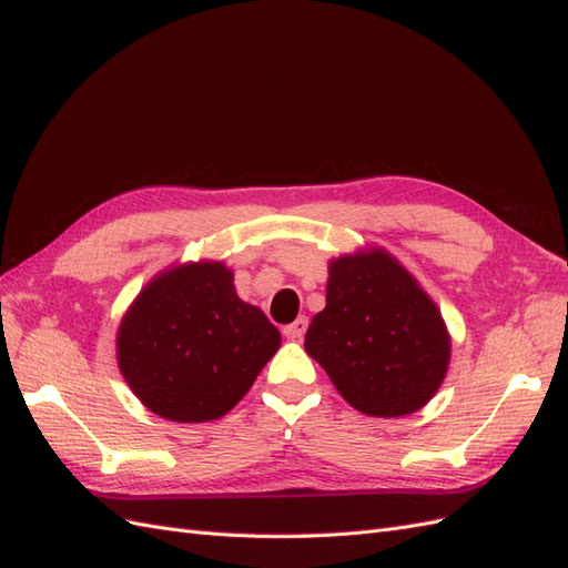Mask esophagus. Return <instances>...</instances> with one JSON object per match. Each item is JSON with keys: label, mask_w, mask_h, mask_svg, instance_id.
Segmentation results:
<instances>
[{"label": "esophagus", "mask_w": 568, "mask_h": 568, "mask_svg": "<svg viewBox=\"0 0 568 568\" xmlns=\"http://www.w3.org/2000/svg\"><path fill=\"white\" fill-rule=\"evenodd\" d=\"M306 329H308V317L301 315V317H296L294 323L284 325V335H286L288 339H301L303 335H306Z\"/></svg>", "instance_id": "1"}]
</instances>
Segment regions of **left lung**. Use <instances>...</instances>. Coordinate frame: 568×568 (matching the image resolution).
<instances>
[{
	"instance_id": "1",
	"label": "left lung",
	"mask_w": 568,
	"mask_h": 568,
	"mask_svg": "<svg viewBox=\"0 0 568 568\" xmlns=\"http://www.w3.org/2000/svg\"><path fill=\"white\" fill-rule=\"evenodd\" d=\"M306 352L352 407L403 417L438 390L450 339L434 301L407 270L373 251L329 265L327 306L313 317Z\"/></svg>"
}]
</instances>
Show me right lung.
<instances>
[{
	"instance_id": "right-lung-1",
	"label": "right lung",
	"mask_w": 568,
	"mask_h": 568,
	"mask_svg": "<svg viewBox=\"0 0 568 568\" xmlns=\"http://www.w3.org/2000/svg\"><path fill=\"white\" fill-rule=\"evenodd\" d=\"M280 329L243 303L221 262L151 282L118 332V362L142 403L171 422L219 419L280 349Z\"/></svg>"
}]
</instances>
